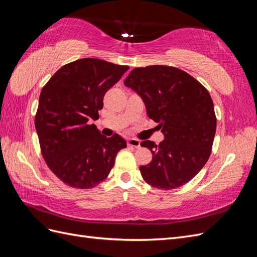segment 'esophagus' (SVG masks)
<instances>
[{
  "mask_svg": "<svg viewBox=\"0 0 257 257\" xmlns=\"http://www.w3.org/2000/svg\"><path fill=\"white\" fill-rule=\"evenodd\" d=\"M127 145L131 146V147L138 148V147H141V142H139L138 139H135V138H128L127 139Z\"/></svg>",
  "mask_w": 257,
  "mask_h": 257,
  "instance_id": "1",
  "label": "esophagus"
}]
</instances>
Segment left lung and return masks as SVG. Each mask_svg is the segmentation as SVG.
Wrapping results in <instances>:
<instances>
[{
	"label": "left lung",
	"mask_w": 257,
	"mask_h": 257,
	"mask_svg": "<svg viewBox=\"0 0 257 257\" xmlns=\"http://www.w3.org/2000/svg\"><path fill=\"white\" fill-rule=\"evenodd\" d=\"M124 84L142 96L147 114L165 135L159 145L144 141L152 161L139 170L160 190L177 189L195 177L211 154L216 130L208 90L180 68L167 65L136 67Z\"/></svg>",
	"instance_id": "1"
}]
</instances>
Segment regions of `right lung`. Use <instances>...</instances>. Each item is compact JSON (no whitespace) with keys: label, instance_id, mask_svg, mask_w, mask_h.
I'll list each match as a JSON object with an SVG mask.
<instances>
[{"label":"right lung","instance_id":"right-lung-1","mask_svg":"<svg viewBox=\"0 0 257 257\" xmlns=\"http://www.w3.org/2000/svg\"><path fill=\"white\" fill-rule=\"evenodd\" d=\"M130 67L85 58L62 66L41 92L35 128L46 164L61 181L75 189L103 182L116 153L126 148L118 134L100 135L98 119L105 93Z\"/></svg>","mask_w":257,"mask_h":257}]
</instances>
